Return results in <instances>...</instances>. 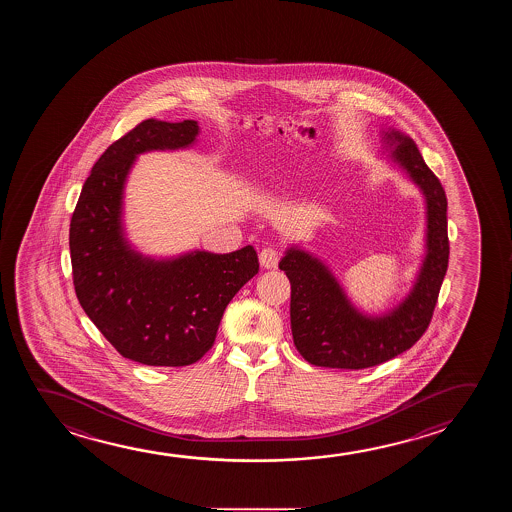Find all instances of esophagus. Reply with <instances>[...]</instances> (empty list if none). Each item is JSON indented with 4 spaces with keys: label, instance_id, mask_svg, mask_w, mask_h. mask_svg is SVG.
Segmentation results:
<instances>
[{
    "label": "esophagus",
    "instance_id": "esophagus-1",
    "mask_svg": "<svg viewBox=\"0 0 512 512\" xmlns=\"http://www.w3.org/2000/svg\"><path fill=\"white\" fill-rule=\"evenodd\" d=\"M260 266L266 267V269H275L278 266V260H280V253L276 252L275 248H264L259 253Z\"/></svg>",
    "mask_w": 512,
    "mask_h": 512
}]
</instances>
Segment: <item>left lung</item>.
Returning a JSON list of instances; mask_svg holds the SVG:
<instances>
[{
    "mask_svg": "<svg viewBox=\"0 0 512 512\" xmlns=\"http://www.w3.org/2000/svg\"><path fill=\"white\" fill-rule=\"evenodd\" d=\"M382 155L424 199V255L412 287L386 312L368 313L350 299L326 260L301 245L285 250L280 269L290 280V327L299 354L315 366L363 370L410 349L430 326L449 262L447 199L437 176L405 132H380Z\"/></svg>",
    "mask_w": 512,
    "mask_h": 512,
    "instance_id": "1",
    "label": "left lung"
}]
</instances>
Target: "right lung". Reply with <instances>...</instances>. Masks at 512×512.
Returning <instances> with one entry per match:
<instances>
[{
    "label": "right lung",
    "instance_id": "add662e5",
    "mask_svg": "<svg viewBox=\"0 0 512 512\" xmlns=\"http://www.w3.org/2000/svg\"><path fill=\"white\" fill-rule=\"evenodd\" d=\"M199 134L193 119L142 121L98 158L70 222L82 310L121 356L148 366L199 361L213 347L230 299L259 273L252 245L156 257L128 239L125 190L139 155L192 148Z\"/></svg>",
    "mask_w": 512,
    "mask_h": 512
}]
</instances>
